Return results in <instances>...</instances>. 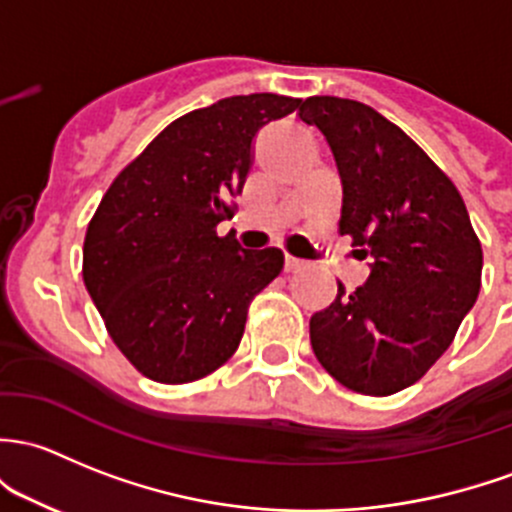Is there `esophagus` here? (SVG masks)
I'll return each mask as SVG.
<instances>
[{"label": "esophagus", "instance_id": "esophagus-1", "mask_svg": "<svg viewBox=\"0 0 512 512\" xmlns=\"http://www.w3.org/2000/svg\"><path fill=\"white\" fill-rule=\"evenodd\" d=\"M306 262L301 260V257H294V255H284V270L287 272H299L304 270Z\"/></svg>", "mask_w": 512, "mask_h": 512}]
</instances>
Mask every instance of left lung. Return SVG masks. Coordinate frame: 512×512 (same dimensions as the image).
I'll return each instance as SVG.
<instances>
[{"mask_svg": "<svg viewBox=\"0 0 512 512\" xmlns=\"http://www.w3.org/2000/svg\"><path fill=\"white\" fill-rule=\"evenodd\" d=\"M299 120L324 134L343 184L338 233L370 277L309 321L311 348L348 390L387 397L451 346L481 289L483 250L454 181L400 127L355 100L316 95Z\"/></svg>", "mask_w": 512, "mask_h": 512, "instance_id": "left-lung-1", "label": "left lung"}]
</instances>
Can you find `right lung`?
<instances>
[{"mask_svg":"<svg viewBox=\"0 0 512 512\" xmlns=\"http://www.w3.org/2000/svg\"><path fill=\"white\" fill-rule=\"evenodd\" d=\"M301 107L235 95L171 122L117 174L88 223L83 282L122 355L154 383L184 385L240 346L250 301L282 272L277 247L218 235L233 218L252 139Z\"/></svg>","mask_w":512,"mask_h":512,"instance_id":"obj_1","label":"right lung"}]
</instances>
